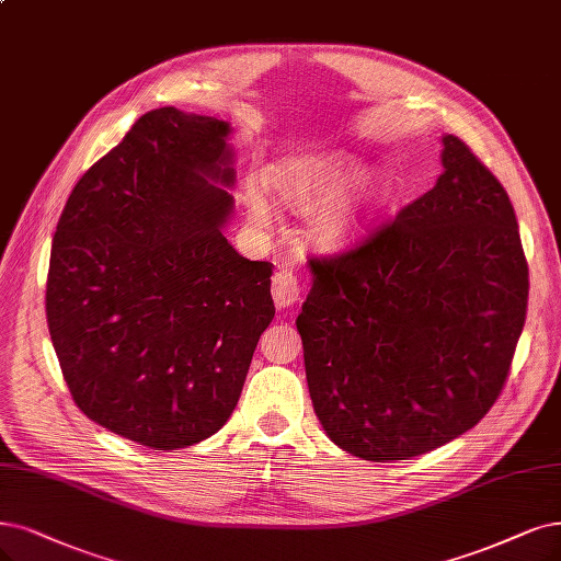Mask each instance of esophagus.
Listing matches in <instances>:
<instances>
[{
  "mask_svg": "<svg viewBox=\"0 0 561 561\" xmlns=\"http://www.w3.org/2000/svg\"><path fill=\"white\" fill-rule=\"evenodd\" d=\"M273 300L279 309L294 307L300 300V282L294 270H279L273 277Z\"/></svg>",
  "mask_w": 561,
  "mask_h": 561,
  "instance_id": "34e87169",
  "label": "esophagus"
}]
</instances>
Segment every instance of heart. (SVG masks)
<instances>
[{"label": "heart", "instance_id": "1", "mask_svg": "<svg viewBox=\"0 0 561 561\" xmlns=\"http://www.w3.org/2000/svg\"><path fill=\"white\" fill-rule=\"evenodd\" d=\"M363 175V163L354 157H305L284 161L273 171V184L282 201L294 213L307 215L323 206L312 219V236L328 247L342 244L354 238L363 221L388 198L390 184L383 178L363 182L356 196L337 201L351 184ZM249 213L256 221L267 219V201L256 184L244 192Z\"/></svg>", "mask_w": 561, "mask_h": 561}]
</instances>
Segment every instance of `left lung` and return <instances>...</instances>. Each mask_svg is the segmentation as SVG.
<instances>
[{"label": "left lung", "instance_id": "obj_1", "mask_svg": "<svg viewBox=\"0 0 561 561\" xmlns=\"http://www.w3.org/2000/svg\"><path fill=\"white\" fill-rule=\"evenodd\" d=\"M430 192L333 256L296 321L325 434L409 460L479 425L520 340L529 267L508 194L458 136Z\"/></svg>", "mask_w": 561, "mask_h": 561}]
</instances>
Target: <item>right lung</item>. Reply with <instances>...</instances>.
<instances>
[{"label": "right lung", "instance_id": "right-lung-1", "mask_svg": "<svg viewBox=\"0 0 561 561\" xmlns=\"http://www.w3.org/2000/svg\"><path fill=\"white\" fill-rule=\"evenodd\" d=\"M228 134L217 117L145 113L78 180L53 238L46 317L71 398L154 450L226 425L275 317L273 265L221 233L233 210L221 184L236 180Z\"/></svg>", "mask_w": 561, "mask_h": 561}]
</instances>
